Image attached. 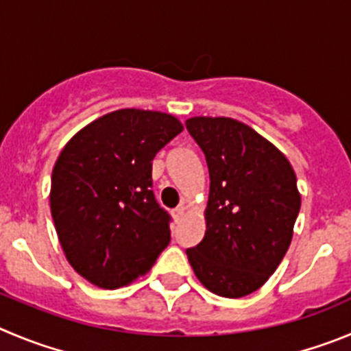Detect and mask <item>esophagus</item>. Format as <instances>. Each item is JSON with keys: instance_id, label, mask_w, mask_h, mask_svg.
<instances>
[{"instance_id": "esophagus-1", "label": "esophagus", "mask_w": 351, "mask_h": 351, "mask_svg": "<svg viewBox=\"0 0 351 351\" xmlns=\"http://www.w3.org/2000/svg\"><path fill=\"white\" fill-rule=\"evenodd\" d=\"M185 206L183 204H180L178 208H175L173 209V218H175V221H180L183 218V215H185Z\"/></svg>"}]
</instances>
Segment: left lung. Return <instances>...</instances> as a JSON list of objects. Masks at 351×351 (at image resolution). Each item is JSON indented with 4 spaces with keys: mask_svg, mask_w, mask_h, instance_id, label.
<instances>
[{
    "mask_svg": "<svg viewBox=\"0 0 351 351\" xmlns=\"http://www.w3.org/2000/svg\"><path fill=\"white\" fill-rule=\"evenodd\" d=\"M206 156V234L186 250L202 286L223 298L260 289L289 250L301 206L296 175L282 152L230 117L185 123Z\"/></svg>",
    "mask_w": 351,
    "mask_h": 351,
    "instance_id": "1",
    "label": "left lung"
}]
</instances>
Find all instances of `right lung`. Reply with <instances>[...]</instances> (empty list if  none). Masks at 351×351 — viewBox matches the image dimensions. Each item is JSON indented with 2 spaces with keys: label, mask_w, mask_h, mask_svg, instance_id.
<instances>
[{
  "label": "right lung",
  "mask_w": 351,
  "mask_h": 351,
  "mask_svg": "<svg viewBox=\"0 0 351 351\" xmlns=\"http://www.w3.org/2000/svg\"><path fill=\"white\" fill-rule=\"evenodd\" d=\"M183 126L165 112L121 109L77 131L51 173L58 241L88 282L117 289L147 274L171 241L152 192V159Z\"/></svg>",
  "instance_id": "obj_1"
}]
</instances>
